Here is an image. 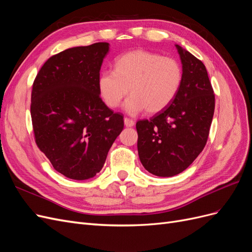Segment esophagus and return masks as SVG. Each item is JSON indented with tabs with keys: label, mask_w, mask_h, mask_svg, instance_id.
<instances>
[{
	"label": "esophagus",
	"mask_w": 252,
	"mask_h": 252,
	"mask_svg": "<svg viewBox=\"0 0 252 252\" xmlns=\"http://www.w3.org/2000/svg\"><path fill=\"white\" fill-rule=\"evenodd\" d=\"M124 123H125L126 127H132L134 125V121L131 120V119H129V118H125Z\"/></svg>",
	"instance_id": "34e87169"
}]
</instances>
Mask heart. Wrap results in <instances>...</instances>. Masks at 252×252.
Masks as SVG:
<instances>
[{
    "instance_id": "1",
    "label": "heart",
    "mask_w": 252,
    "mask_h": 252,
    "mask_svg": "<svg viewBox=\"0 0 252 252\" xmlns=\"http://www.w3.org/2000/svg\"><path fill=\"white\" fill-rule=\"evenodd\" d=\"M183 70L177 60L147 50H133L114 61V70H104L97 80L98 94L109 108H117L127 95V112L145 109L158 113L168 107L177 96Z\"/></svg>"
}]
</instances>
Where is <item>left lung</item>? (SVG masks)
<instances>
[{
    "instance_id": "8db88e82",
    "label": "left lung",
    "mask_w": 252,
    "mask_h": 252,
    "mask_svg": "<svg viewBox=\"0 0 252 252\" xmlns=\"http://www.w3.org/2000/svg\"><path fill=\"white\" fill-rule=\"evenodd\" d=\"M175 46L183 65L177 96L168 107L135 125L141 163L158 177H173L192 164L207 143L215 112V94L205 65Z\"/></svg>"
}]
</instances>
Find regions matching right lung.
Instances as JSON below:
<instances>
[{"mask_svg":"<svg viewBox=\"0 0 252 252\" xmlns=\"http://www.w3.org/2000/svg\"><path fill=\"white\" fill-rule=\"evenodd\" d=\"M109 44L66 49L41 67L32 90L34 141L58 172L72 180L103 168L124 117L105 105L97 80Z\"/></svg>","mask_w":252,"mask_h":252,"instance_id":"1","label":"right lung"}]
</instances>
